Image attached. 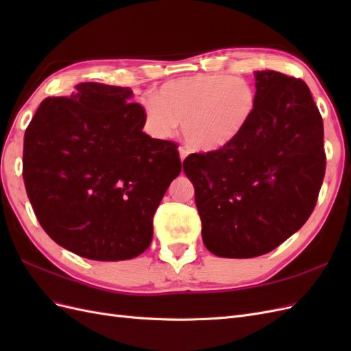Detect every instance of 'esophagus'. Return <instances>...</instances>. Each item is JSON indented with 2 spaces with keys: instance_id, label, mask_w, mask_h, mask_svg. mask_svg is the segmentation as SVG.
<instances>
[{
  "instance_id": "esophagus-1",
  "label": "esophagus",
  "mask_w": 351,
  "mask_h": 351,
  "mask_svg": "<svg viewBox=\"0 0 351 351\" xmlns=\"http://www.w3.org/2000/svg\"><path fill=\"white\" fill-rule=\"evenodd\" d=\"M178 154H180V159H182V162L184 161V159L187 158V155H189V151L186 149V147H183V146H180L178 147Z\"/></svg>"
}]
</instances>
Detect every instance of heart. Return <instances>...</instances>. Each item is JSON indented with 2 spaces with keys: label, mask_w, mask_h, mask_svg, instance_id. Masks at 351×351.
Returning <instances> with one entry per match:
<instances>
[{
  "label": "heart",
  "mask_w": 351,
  "mask_h": 351,
  "mask_svg": "<svg viewBox=\"0 0 351 351\" xmlns=\"http://www.w3.org/2000/svg\"><path fill=\"white\" fill-rule=\"evenodd\" d=\"M256 90L243 77L195 74L164 83L143 101L145 119L156 137H168L182 121L184 141L196 151L215 152L247 129L256 111Z\"/></svg>",
  "instance_id": "1"
}]
</instances>
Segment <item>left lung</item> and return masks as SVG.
<instances>
[{
    "label": "left lung",
    "instance_id": "8db88e82",
    "mask_svg": "<svg viewBox=\"0 0 351 351\" xmlns=\"http://www.w3.org/2000/svg\"><path fill=\"white\" fill-rule=\"evenodd\" d=\"M256 111L221 151L192 154L183 169L206 249L246 259L278 247L313 212L324 182V123L307 84L274 70L254 71Z\"/></svg>",
    "mask_w": 351,
    "mask_h": 351
}]
</instances>
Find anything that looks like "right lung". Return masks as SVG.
<instances>
[{"label":"right lung","instance_id":"1","mask_svg":"<svg viewBox=\"0 0 351 351\" xmlns=\"http://www.w3.org/2000/svg\"><path fill=\"white\" fill-rule=\"evenodd\" d=\"M42 101L27 125L23 180L35 215L61 247L92 261L139 256L182 171L177 145L142 132L130 88L84 82Z\"/></svg>","mask_w":351,"mask_h":351}]
</instances>
